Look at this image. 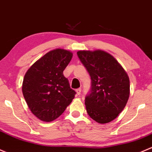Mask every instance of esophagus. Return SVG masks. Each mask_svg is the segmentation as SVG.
Listing matches in <instances>:
<instances>
[{"instance_id":"34e87169","label":"esophagus","mask_w":152,"mask_h":152,"mask_svg":"<svg viewBox=\"0 0 152 152\" xmlns=\"http://www.w3.org/2000/svg\"><path fill=\"white\" fill-rule=\"evenodd\" d=\"M76 93L77 95H80L81 93V88H77L76 89Z\"/></svg>"}]
</instances>
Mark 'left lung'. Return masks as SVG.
<instances>
[{
    "mask_svg": "<svg viewBox=\"0 0 152 152\" xmlns=\"http://www.w3.org/2000/svg\"><path fill=\"white\" fill-rule=\"evenodd\" d=\"M91 79L85 104L89 116L99 124L115 119L129 96V79L115 58L100 50L77 53Z\"/></svg>",
    "mask_w": 152,
    "mask_h": 152,
    "instance_id": "left-lung-1",
    "label": "left lung"
}]
</instances>
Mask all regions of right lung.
<instances>
[{
	"label": "right lung",
	"instance_id": "right-lung-1",
	"mask_svg": "<svg viewBox=\"0 0 152 152\" xmlns=\"http://www.w3.org/2000/svg\"><path fill=\"white\" fill-rule=\"evenodd\" d=\"M72 56L66 50H53L37 61L25 75L23 96L32 113L41 121L50 122L58 118L75 98L76 92L63 74Z\"/></svg>",
	"mask_w": 152,
	"mask_h": 152
}]
</instances>
